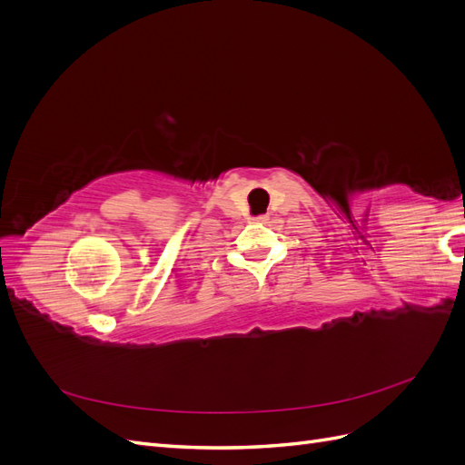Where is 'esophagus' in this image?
I'll return each mask as SVG.
<instances>
[{"label": "esophagus", "instance_id": "esophagus-1", "mask_svg": "<svg viewBox=\"0 0 465 465\" xmlns=\"http://www.w3.org/2000/svg\"><path fill=\"white\" fill-rule=\"evenodd\" d=\"M263 219H265V217H256V221H263Z\"/></svg>", "mask_w": 465, "mask_h": 465}]
</instances>
